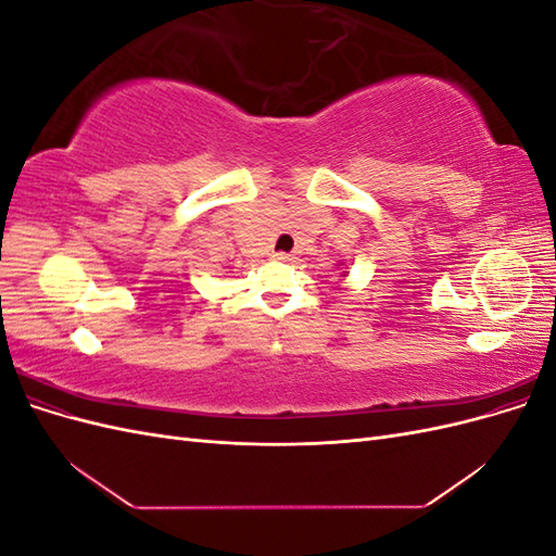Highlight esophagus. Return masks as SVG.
I'll return each instance as SVG.
<instances>
[{"label": "esophagus", "instance_id": "esophagus-1", "mask_svg": "<svg viewBox=\"0 0 556 556\" xmlns=\"http://www.w3.org/2000/svg\"><path fill=\"white\" fill-rule=\"evenodd\" d=\"M274 257H276V260H280V262H292V260H294L292 252H282V250L274 252Z\"/></svg>", "mask_w": 556, "mask_h": 556}]
</instances>
